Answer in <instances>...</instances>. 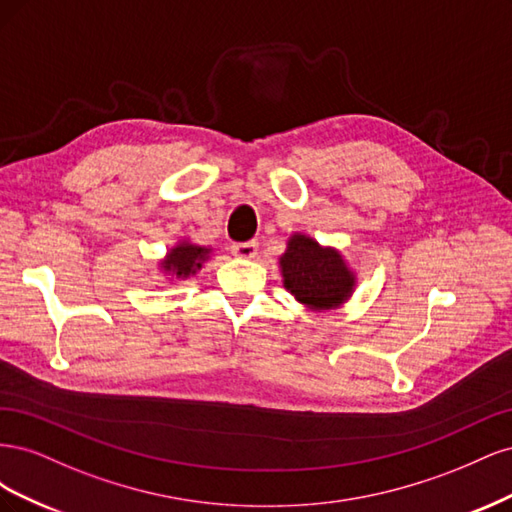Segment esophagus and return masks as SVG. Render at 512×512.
I'll return each mask as SVG.
<instances>
[{
  "label": "esophagus",
  "mask_w": 512,
  "mask_h": 512,
  "mask_svg": "<svg viewBox=\"0 0 512 512\" xmlns=\"http://www.w3.org/2000/svg\"><path fill=\"white\" fill-rule=\"evenodd\" d=\"M230 252L239 258H254L258 254V243L256 241H245V243H232Z\"/></svg>",
  "instance_id": "34e87169"
}]
</instances>
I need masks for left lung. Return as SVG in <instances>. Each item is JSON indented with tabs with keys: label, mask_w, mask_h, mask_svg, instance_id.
<instances>
[{
	"label": "left lung",
	"mask_w": 512,
	"mask_h": 512,
	"mask_svg": "<svg viewBox=\"0 0 512 512\" xmlns=\"http://www.w3.org/2000/svg\"><path fill=\"white\" fill-rule=\"evenodd\" d=\"M284 286L312 309H331L344 303L354 288V275L333 247H320L305 235H292L280 258Z\"/></svg>",
	"instance_id": "left-lung-1"
}]
</instances>
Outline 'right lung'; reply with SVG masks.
Wrapping results in <instances>:
<instances>
[{
  "label": "right lung",
  "mask_w": 512,
  "mask_h": 512,
  "mask_svg": "<svg viewBox=\"0 0 512 512\" xmlns=\"http://www.w3.org/2000/svg\"><path fill=\"white\" fill-rule=\"evenodd\" d=\"M209 252H211L209 247H200L190 241H183L168 252V256L162 262V267H164V271L173 273L177 277H188L203 267V262L209 258Z\"/></svg>",
  "instance_id": "obj_1"
}]
</instances>
